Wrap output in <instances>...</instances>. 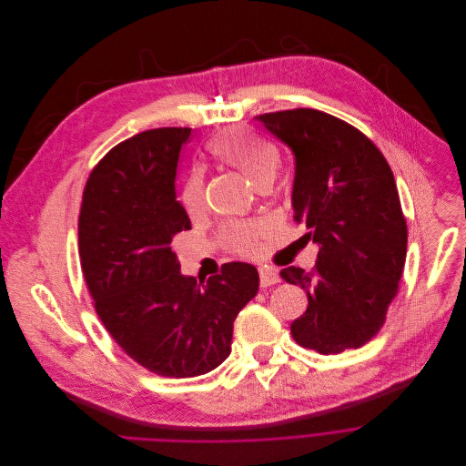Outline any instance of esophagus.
I'll use <instances>...</instances> for the list:
<instances>
[{
  "label": "esophagus",
  "mask_w": 466,
  "mask_h": 466,
  "mask_svg": "<svg viewBox=\"0 0 466 466\" xmlns=\"http://www.w3.org/2000/svg\"><path fill=\"white\" fill-rule=\"evenodd\" d=\"M258 279H260V287L262 289L277 285L279 281H281V277H279V273L273 268H269V266H260L258 268Z\"/></svg>",
  "instance_id": "esophagus-1"
}]
</instances>
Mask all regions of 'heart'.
Segmentation results:
<instances>
[{
    "mask_svg": "<svg viewBox=\"0 0 466 466\" xmlns=\"http://www.w3.org/2000/svg\"><path fill=\"white\" fill-rule=\"evenodd\" d=\"M209 152L218 161L238 168L258 189L269 187L281 165L277 148L248 128H231L218 134L209 143ZM179 200L189 215H198L206 209V177L202 168L191 170L185 177ZM258 233L260 228L255 224H233L226 229V238L233 249L249 255L257 248Z\"/></svg>",
    "mask_w": 466,
    "mask_h": 466,
    "instance_id": "1",
    "label": "heart"
}]
</instances>
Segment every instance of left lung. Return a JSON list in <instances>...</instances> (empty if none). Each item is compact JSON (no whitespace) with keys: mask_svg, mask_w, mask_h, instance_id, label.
Wrapping results in <instances>:
<instances>
[{"mask_svg":"<svg viewBox=\"0 0 466 466\" xmlns=\"http://www.w3.org/2000/svg\"><path fill=\"white\" fill-rule=\"evenodd\" d=\"M294 154V218L319 246L312 271L281 277L309 296L290 330L319 354L358 349L384 325L406 262L408 226L382 152L349 123L312 108L258 116Z\"/></svg>","mask_w":466,"mask_h":466,"instance_id":"1","label":"left lung"}]
</instances>
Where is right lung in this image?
Instances as JSON below:
<instances>
[{"instance_id": "obj_1", "label": "right lung", "mask_w": 466, "mask_h": 466, "mask_svg": "<svg viewBox=\"0 0 466 466\" xmlns=\"http://www.w3.org/2000/svg\"><path fill=\"white\" fill-rule=\"evenodd\" d=\"M191 128H154L91 170L78 253L97 316L119 347L161 377L191 379L231 352L233 321L258 292L257 268L229 262L208 283L179 271L172 238L191 229L176 170Z\"/></svg>"}]
</instances>
